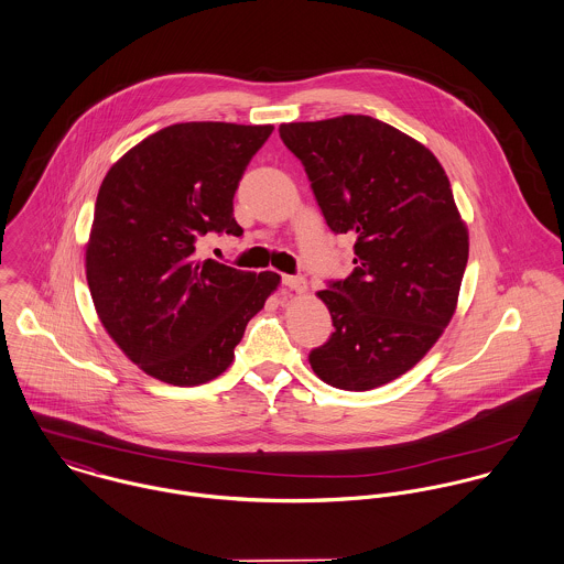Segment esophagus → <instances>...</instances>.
Listing matches in <instances>:
<instances>
[{
  "label": "esophagus",
  "instance_id": "esophagus-1",
  "mask_svg": "<svg viewBox=\"0 0 564 564\" xmlns=\"http://www.w3.org/2000/svg\"><path fill=\"white\" fill-rule=\"evenodd\" d=\"M281 283H283L285 288L299 292V294H303V292L307 290V281H305L303 276H296V274H283V276H281Z\"/></svg>",
  "mask_w": 564,
  "mask_h": 564
}]
</instances>
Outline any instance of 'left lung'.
Wrapping results in <instances>:
<instances>
[{
	"instance_id": "left-lung-1",
	"label": "left lung",
	"mask_w": 564,
	"mask_h": 564,
	"mask_svg": "<svg viewBox=\"0 0 564 564\" xmlns=\"http://www.w3.org/2000/svg\"><path fill=\"white\" fill-rule=\"evenodd\" d=\"M333 234L355 236V268L317 296L335 330L310 364L368 391L411 370L452 319L469 238L437 158L372 117L279 127Z\"/></svg>"
}]
</instances>
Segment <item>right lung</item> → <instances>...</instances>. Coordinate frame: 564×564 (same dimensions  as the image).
Masks as SVG:
<instances>
[{"label": "right lung", "mask_w": 564, "mask_h": 564, "mask_svg": "<svg viewBox=\"0 0 564 564\" xmlns=\"http://www.w3.org/2000/svg\"><path fill=\"white\" fill-rule=\"evenodd\" d=\"M272 126L164 127L108 171L95 203L86 279L95 310L127 357L177 387L223 375L276 272L200 259L207 234L245 231L234 196Z\"/></svg>", "instance_id": "1"}]
</instances>
